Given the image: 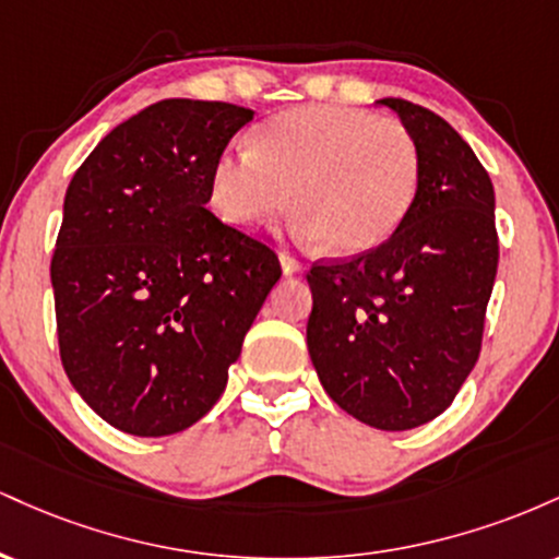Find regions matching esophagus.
Here are the masks:
<instances>
[{"mask_svg":"<svg viewBox=\"0 0 559 559\" xmlns=\"http://www.w3.org/2000/svg\"><path fill=\"white\" fill-rule=\"evenodd\" d=\"M278 260H281V271H284V275H297V273L301 271V262H299V260H294L292 254L281 252V254H278Z\"/></svg>","mask_w":559,"mask_h":559,"instance_id":"esophagus-1","label":"esophagus"}]
</instances>
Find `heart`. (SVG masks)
<instances>
[{
  "mask_svg": "<svg viewBox=\"0 0 559 559\" xmlns=\"http://www.w3.org/2000/svg\"><path fill=\"white\" fill-rule=\"evenodd\" d=\"M420 183L418 144L396 120L344 105L294 107L226 150L210 170V204L228 226L301 213L307 239L336 254L381 247L413 210Z\"/></svg>",
  "mask_w": 559,
  "mask_h": 559,
  "instance_id": "1",
  "label": "heart"
}]
</instances>
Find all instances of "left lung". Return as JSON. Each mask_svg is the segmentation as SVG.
<instances>
[{
    "label": "left lung",
    "instance_id": "1",
    "mask_svg": "<svg viewBox=\"0 0 559 559\" xmlns=\"http://www.w3.org/2000/svg\"><path fill=\"white\" fill-rule=\"evenodd\" d=\"M378 105L418 144V197L381 247L312 265L307 349L352 418L409 431L444 413L478 360L499 239L491 178L467 141L413 102Z\"/></svg>",
    "mask_w": 559,
    "mask_h": 559
}]
</instances>
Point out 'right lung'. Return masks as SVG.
I'll return each instance as SVG.
<instances>
[{
    "label": "right lung",
    "mask_w": 559,
    "mask_h": 559,
    "mask_svg": "<svg viewBox=\"0 0 559 559\" xmlns=\"http://www.w3.org/2000/svg\"><path fill=\"white\" fill-rule=\"evenodd\" d=\"M252 118L163 99L112 128L68 186L52 258L62 368L118 431L204 418L278 284L273 249L207 210L213 163Z\"/></svg>",
    "instance_id": "1"
}]
</instances>
